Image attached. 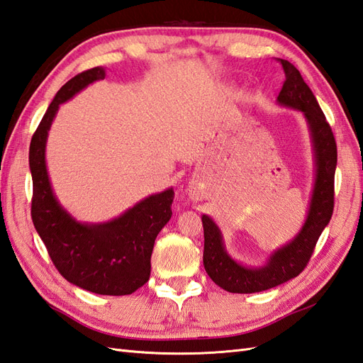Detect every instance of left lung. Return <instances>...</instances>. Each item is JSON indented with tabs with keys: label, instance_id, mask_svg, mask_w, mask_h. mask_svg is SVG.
Returning <instances> with one entry per match:
<instances>
[{
	"label": "left lung",
	"instance_id": "left-lung-1",
	"mask_svg": "<svg viewBox=\"0 0 363 363\" xmlns=\"http://www.w3.org/2000/svg\"><path fill=\"white\" fill-rule=\"evenodd\" d=\"M285 72V82L277 101L286 108L303 112L309 134H311L315 182L311 203L300 233L277 251L259 268L243 267L231 259L225 250L223 237L218 226L208 216L201 217L205 231L203 264L216 285L228 293L251 294L274 288L297 277L311 259L315 243L325 226L330 223L334 209V174L337 164V145L331 126L325 118L313 91L303 82L298 70L286 60H279Z\"/></svg>",
	"mask_w": 363,
	"mask_h": 363
}]
</instances>
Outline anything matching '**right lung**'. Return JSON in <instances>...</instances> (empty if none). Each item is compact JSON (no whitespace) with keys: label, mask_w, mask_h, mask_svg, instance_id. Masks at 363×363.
<instances>
[{"label":"right lung","mask_w":363,"mask_h":363,"mask_svg":"<svg viewBox=\"0 0 363 363\" xmlns=\"http://www.w3.org/2000/svg\"><path fill=\"white\" fill-rule=\"evenodd\" d=\"M104 77L103 67H94L70 78L35 130L29 149L33 183L30 214L52 262L67 281L95 294L126 296L151 276L155 238L172 216V188L138 201L111 222L87 225L77 222L60 205L46 167L48 134L60 104Z\"/></svg>","instance_id":"right-lung-1"}]
</instances>
